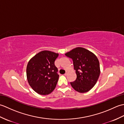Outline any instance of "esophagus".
I'll return each instance as SVG.
<instances>
[{
  "mask_svg": "<svg viewBox=\"0 0 124 124\" xmlns=\"http://www.w3.org/2000/svg\"><path fill=\"white\" fill-rule=\"evenodd\" d=\"M67 75H68V72L67 71L66 72H65V73H64V75H65V76H67Z\"/></svg>",
  "mask_w": 124,
  "mask_h": 124,
  "instance_id": "1",
  "label": "esophagus"
}]
</instances>
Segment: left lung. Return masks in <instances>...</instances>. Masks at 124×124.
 I'll list each match as a JSON object with an SVG mask.
<instances>
[{"instance_id": "left-lung-1", "label": "left lung", "mask_w": 124, "mask_h": 124, "mask_svg": "<svg viewBox=\"0 0 124 124\" xmlns=\"http://www.w3.org/2000/svg\"><path fill=\"white\" fill-rule=\"evenodd\" d=\"M65 55L73 60L77 75L76 80L70 83L79 93H86L93 87L100 74L99 60L93 53L83 47H76Z\"/></svg>"}]
</instances>
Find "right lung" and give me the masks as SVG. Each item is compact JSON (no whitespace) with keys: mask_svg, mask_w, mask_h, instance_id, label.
<instances>
[{"mask_svg":"<svg viewBox=\"0 0 124 124\" xmlns=\"http://www.w3.org/2000/svg\"><path fill=\"white\" fill-rule=\"evenodd\" d=\"M59 54L43 51L36 54L28 62L27 77L28 83L36 93L48 95L56 86L59 75L54 62Z\"/></svg>","mask_w":124,"mask_h":124,"instance_id":"right-lung-1","label":"right lung"}]
</instances>
